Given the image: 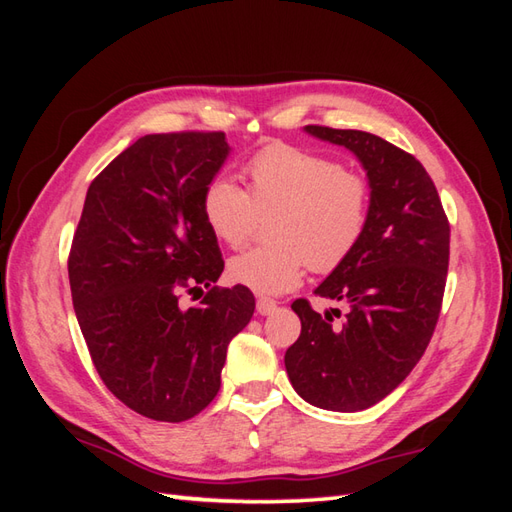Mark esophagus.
<instances>
[{
	"mask_svg": "<svg viewBox=\"0 0 512 512\" xmlns=\"http://www.w3.org/2000/svg\"><path fill=\"white\" fill-rule=\"evenodd\" d=\"M277 310V303L273 299H257V312L262 314V317H268V314H273Z\"/></svg>",
	"mask_w": 512,
	"mask_h": 512,
	"instance_id": "1",
	"label": "esophagus"
}]
</instances>
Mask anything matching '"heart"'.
Wrapping results in <instances>:
<instances>
[{
    "mask_svg": "<svg viewBox=\"0 0 512 512\" xmlns=\"http://www.w3.org/2000/svg\"><path fill=\"white\" fill-rule=\"evenodd\" d=\"M248 192L215 178L202 195V215L222 244L242 246L259 213H275V242L228 262V277L259 295L297 288L308 266L332 270L350 257L369 220V182L339 162L308 149L273 145L246 165Z\"/></svg>",
    "mask_w": 512,
    "mask_h": 512,
    "instance_id": "obj_1",
    "label": "heart"
}]
</instances>
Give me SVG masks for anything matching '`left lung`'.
Masks as SVG:
<instances>
[{"mask_svg": "<svg viewBox=\"0 0 512 512\" xmlns=\"http://www.w3.org/2000/svg\"><path fill=\"white\" fill-rule=\"evenodd\" d=\"M303 132L352 151L369 182L361 242L314 295L343 301L332 323L297 299V343L286 372L297 394L328 411H363L389 396L422 358L436 330L449 268V220L420 162L380 136L308 125Z\"/></svg>", "mask_w": 512, "mask_h": 512, "instance_id": "8db88e82", "label": "left lung"}]
</instances>
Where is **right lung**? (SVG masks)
<instances>
[{
  "instance_id": "right-lung-1",
  "label": "right lung",
  "mask_w": 512,
  "mask_h": 512,
  "mask_svg": "<svg viewBox=\"0 0 512 512\" xmlns=\"http://www.w3.org/2000/svg\"><path fill=\"white\" fill-rule=\"evenodd\" d=\"M231 147L222 132L147 134L118 154L85 195L68 275L96 372L129 409L182 422L220 391L226 347L255 312L224 270L202 195ZM207 297L182 309V289Z\"/></svg>"
}]
</instances>
